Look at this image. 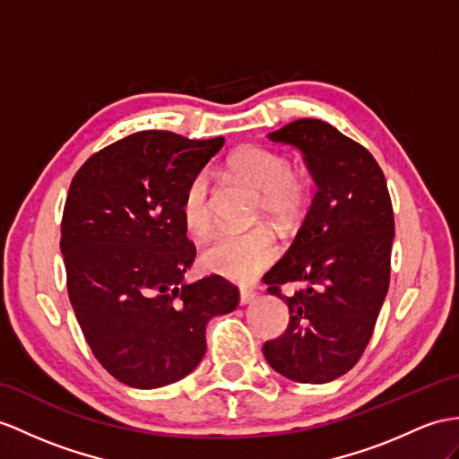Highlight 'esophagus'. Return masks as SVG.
<instances>
[{"label": "esophagus", "mask_w": 459, "mask_h": 459, "mask_svg": "<svg viewBox=\"0 0 459 459\" xmlns=\"http://www.w3.org/2000/svg\"><path fill=\"white\" fill-rule=\"evenodd\" d=\"M255 296H256L255 290H251V288H241V294H239L241 306H247V304H251V301L255 299Z\"/></svg>", "instance_id": "1"}]
</instances>
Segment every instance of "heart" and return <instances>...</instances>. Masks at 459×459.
I'll return each instance as SVG.
<instances>
[{"mask_svg": "<svg viewBox=\"0 0 459 459\" xmlns=\"http://www.w3.org/2000/svg\"><path fill=\"white\" fill-rule=\"evenodd\" d=\"M230 177L256 191L255 214L276 226H290L307 206L314 193V177L299 165H290L284 153L264 145H245L226 163ZM181 214L186 230L203 236L212 226V196L206 175H195L185 186ZM278 247L266 228L245 233H220L200 253L204 266L230 281H251L276 259Z\"/></svg>", "mask_w": 459, "mask_h": 459, "instance_id": "heart-1", "label": "heart"}]
</instances>
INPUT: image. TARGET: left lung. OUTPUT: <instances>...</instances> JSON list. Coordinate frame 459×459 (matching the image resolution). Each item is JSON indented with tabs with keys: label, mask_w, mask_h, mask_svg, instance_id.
I'll use <instances>...</instances> for the list:
<instances>
[{
	"label": "left lung",
	"mask_w": 459,
	"mask_h": 459,
	"mask_svg": "<svg viewBox=\"0 0 459 459\" xmlns=\"http://www.w3.org/2000/svg\"><path fill=\"white\" fill-rule=\"evenodd\" d=\"M268 138L304 152L317 193L292 247L263 276L290 311L263 354L292 382L325 384L349 372L372 339L389 288L394 208L374 155L327 122L299 118ZM290 281L307 288L286 297Z\"/></svg>",
	"instance_id": "obj_1"
}]
</instances>
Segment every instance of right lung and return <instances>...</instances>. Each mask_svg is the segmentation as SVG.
I'll use <instances>...</instances> for the list:
<instances>
[{
  "mask_svg": "<svg viewBox=\"0 0 459 459\" xmlns=\"http://www.w3.org/2000/svg\"><path fill=\"white\" fill-rule=\"evenodd\" d=\"M223 138L130 134L72 178L60 249L77 323L99 364L138 389L169 385L206 352V325L239 304L220 274L186 284L196 247L181 214L185 186Z\"/></svg>",
  "mask_w": 459,
  "mask_h": 459,
  "instance_id": "obj_1",
  "label": "right lung"
}]
</instances>
